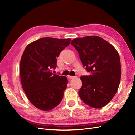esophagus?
<instances>
[{"label":"esophagus","instance_id":"1","mask_svg":"<svg viewBox=\"0 0 135 135\" xmlns=\"http://www.w3.org/2000/svg\"><path fill=\"white\" fill-rule=\"evenodd\" d=\"M76 78V76H68V78L69 79H74Z\"/></svg>","mask_w":135,"mask_h":135}]
</instances>
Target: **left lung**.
Listing matches in <instances>:
<instances>
[{
    "mask_svg": "<svg viewBox=\"0 0 135 135\" xmlns=\"http://www.w3.org/2000/svg\"><path fill=\"white\" fill-rule=\"evenodd\" d=\"M71 44L90 74L80 78V98L93 108L104 107L115 96L119 85L121 67L118 53L110 43L97 36L74 39Z\"/></svg>",
    "mask_w": 135,
    "mask_h": 135,
    "instance_id": "left-lung-1",
    "label": "left lung"
}]
</instances>
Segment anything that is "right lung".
<instances>
[{"label":"right lung","mask_w":135,"mask_h":135,"mask_svg":"<svg viewBox=\"0 0 135 135\" xmlns=\"http://www.w3.org/2000/svg\"><path fill=\"white\" fill-rule=\"evenodd\" d=\"M70 39L43 38L28 45L20 61V78L28 100L40 110L49 111L61 102L67 77L53 74L57 57Z\"/></svg>","instance_id":"right-lung-1"}]
</instances>
